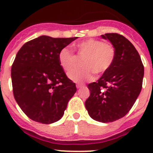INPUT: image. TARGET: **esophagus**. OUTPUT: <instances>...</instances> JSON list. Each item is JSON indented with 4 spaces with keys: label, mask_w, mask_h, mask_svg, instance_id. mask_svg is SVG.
<instances>
[{
    "label": "esophagus",
    "mask_w": 153,
    "mask_h": 153,
    "mask_svg": "<svg viewBox=\"0 0 153 153\" xmlns=\"http://www.w3.org/2000/svg\"><path fill=\"white\" fill-rule=\"evenodd\" d=\"M83 86H84V84H81V83H77V84H76V88L77 89L82 88Z\"/></svg>",
    "instance_id": "1"
}]
</instances>
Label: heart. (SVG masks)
I'll return each instance as SVG.
<instances>
[{
	"mask_svg": "<svg viewBox=\"0 0 153 153\" xmlns=\"http://www.w3.org/2000/svg\"><path fill=\"white\" fill-rule=\"evenodd\" d=\"M77 54L82 56L83 68L76 69L68 74V77L75 82L90 80L93 73L101 74L106 72L116 58V51L112 44L94 39L83 40L75 45ZM60 67L66 71H70L76 66V58L69 47H63L58 54Z\"/></svg>",
	"mask_w": 153,
	"mask_h": 153,
	"instance_id": "1",
	"label": "heart"
}]
</instances>
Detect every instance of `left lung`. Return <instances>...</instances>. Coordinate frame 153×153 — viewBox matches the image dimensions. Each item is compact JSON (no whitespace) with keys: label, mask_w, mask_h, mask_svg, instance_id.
<instances>
[{"label":"left lung","mask_w":153,"mask_h":153,"mask_svg":"<svg viewBox=\"0 0 153 153\" xmlns=\"http://www.w3.org/2000/svg\"><path fill=\"white\" fill-rule=\"evenodd\" d=\"M116 51L111 67L97 80L88 85L90 96L85 106L92 119L110 123L128 113L140 95L144 67L140 54L129 40L116 33L101 35Z\"/></svg>","instance_id":"left-lung-1"}]
</instances>
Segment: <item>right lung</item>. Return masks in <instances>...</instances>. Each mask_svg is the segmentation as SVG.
Instances as JSON below:
<instances>
[{"mask_svg":"<svg viewBox=\"0 0 153 153\" xmlns=\"http://www.w3.org/2000/svg\"><path fill=\"white\" fill-rule=\"evenodd\" d=\"M77 37L40 36L27 42L11 67L13 93L22 111L35 122L51 124L61 119L76 84L60 67V50Z\"/></svg>","mask_w":153,"mask_h":153,"instance_id":"obj_1","label":"right lung"}]
</instances>
